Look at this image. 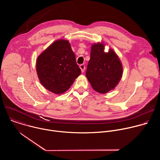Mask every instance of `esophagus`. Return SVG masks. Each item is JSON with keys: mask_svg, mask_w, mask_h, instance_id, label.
<instances>
[{"mask_svg": "<svg viewBox=\"0 0 160 160\" xmlns=\"http://www.w3.org/2000/svg\"><path fill=\"white\" fill-rule=\"evenodd\" d=\"M80 68L81 69L82 72V73H83V72H84V71H85V65H84V64H80Z\"/></svg>", "mask_w": 160, "mask_h": 160, "instance_id": "obj_1", "label": "esophagus"}]
</instances>
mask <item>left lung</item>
<instances>
[{
    "mask_svg": "<svg viewBox=\"0 0 160 160\" xmlns=\"http://www.w3.org/2000/svg\"><path fill=\"white\" fill-rule=\"evenodd\" d=\"M104 46L103 43L92 45L85 73L94 90L101 94L115 88L123 74V67L118 56L111 49L105 52Z\"/></svg>",
    "mask_w": 160,
    "mask_h": 160,
    "instance_id": "left-lung-1",
    "label": "left lung"
}]
</instances>
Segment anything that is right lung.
<instances>
[{
    "mask_svg": "<svg viewBox=\"0 0 160 160\" xmlns=\"http://www.w3.org/2000/svg\"><path fill=\"white\" fill-rule=\"evenodd\" d=\"M36 70L42 85L56 94L65 92L81 74L70 43L62 39L55 41L38 56Z\"/></svg>",
    "mask_w": 160,
    "mask_h": 160,
    "instance_id": "add662e5",
    "label": "right lung"
}]
</instances>
